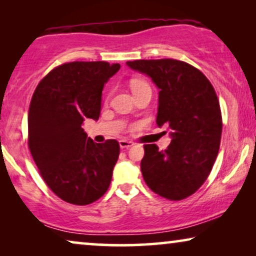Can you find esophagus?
<instances>
[{
  "instance_id": "obj_1",
  "label": "esophagus",
  "mask_w": 256,
  "mask_h": 256,
  "mask_svg": "<svg viewBox=\"0 0 256 256\" xmlns=\"http://www.w3.org/2000/svg\"><path fill=\"white\" fill-rule=\"evenodd\" d=\"M118 144H120L121 149H128L134 146V143L132 141H128V140H120V141H118Z\"/></svg>"
}]
</instances>
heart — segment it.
Segmentation results:
<instances>
[{"mask_svg":"<svg viewBox=\"0 0 256 256\" xmlns=\"http://www.w3.org/2000/svg\"><path fill=\"white\" fill-rule=\"evenodd\" d=\"M130 87L134 94H136L138 92H141L143 90L150 88L149 84L146 82V80H142V79H132L130 82Z\"/></svg>","mask_w":256,"mask_h":256,"instance_id":"heart-1","label":"heart"}]
</instances>
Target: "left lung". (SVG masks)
I'll list each match as a JSON object with an SVG mask.
<instances>
[{
  "label": "left lung",
  "instance_id": "left-lung-1",
  "mask_svg": "<svg viewBox=\"0 0 256 256\" xmlns=\"http://www.w3.org/2000/svg\"><path fill=\"white\" fill-rule=\"evenodd\" d=\"M127 65L160 90L156 124L169 128L172 138L166 150L144 146L143 180L160 197L182 200L204 184L218 156L222 121L216 90L198 68L176 59Z\"/></svg>",
  "mask_w": 256,
  "mask_h": 256
}]
</instances>
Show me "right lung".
I'll list each match as a JSON object with an SVG mask.
<instances>
[{"label":"right lung","instance_id":"obj_1","mask_svg":"<svg viewBox=\"0 0 256 256\" xmlns=\"http://www.w3.org/2000/svg\"><path fill=\"white\" fill-rule=\"evenodd\" d=\"M120 70L106 62H72L52 70L34 90L28 128L40 176L59 198L88 205L110 188L120 154L116 140L96 143L82 124L98 120L104 84Z\"/></svg>","mask_w":256,"mask_h":256}]
</instances>
